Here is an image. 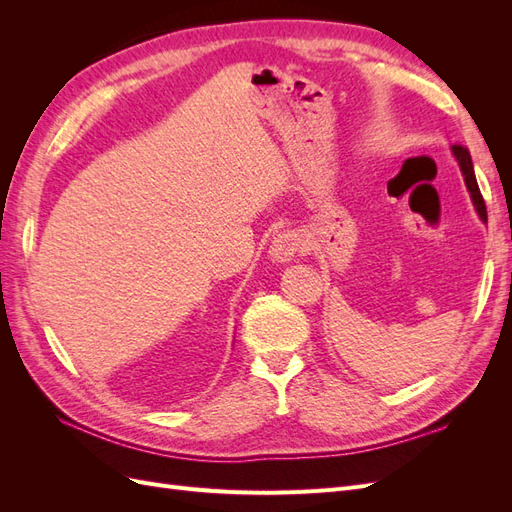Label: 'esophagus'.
<instances>
[{"label": "esophagus", "instance_id": "obj_1", "mask_svg": "<svg viewBox=\"0 0 512 512\" xmlns=\"http://www.w3.org/2000/svg\"><path fill=\"white\" fill-rule=\"evenodd\" d=\"M301 239L294 232H282L277 235L269 247V254L275 262H290L297 252H301Z\"/></svg>", "mask_w": 512, "mask_h": 512}]
</instances>
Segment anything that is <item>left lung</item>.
Here are the masks:
<instances>
[{"mask_svg":"<svg viewBox=\"0 0 512 512\" xmlns=\"http://www.w3.org/2000/svg\"><path fill=\"white\" fill-rule=\"evenodd\" d=\"M453 156H455V160L459 162L463 179H466L468 192H470V198H472V203H474V209H476V213H478V218L483 220V222H487V207H485L483 194H480V190H478V183H476V175H474V166H472L470 151H468L466 147H461V145H453Z\"/></svg>","mask_w":512,"mask_h":512,"instance_id":"obj_1","label":"left lung"}]
</instances>
